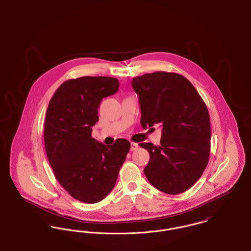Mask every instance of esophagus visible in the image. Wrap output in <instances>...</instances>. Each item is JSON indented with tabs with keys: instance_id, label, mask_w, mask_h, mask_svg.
<instances>
[{
	"instance_id": "esophagus-1",
	"label": "esophagus",
	"mask_w": 251,
	"mask_h": 251,
	"mask_svg": "<svg viewBox=\"0 0 251 251\" xmlns=\"http://www.w3.org/2000/svg\"><path fill=\"white\" fill-rule=\"evenodd\" d=\"M137 148H138V145L136 143H131V151H135V150H137Z\"/></svg>"
}]
</instances>
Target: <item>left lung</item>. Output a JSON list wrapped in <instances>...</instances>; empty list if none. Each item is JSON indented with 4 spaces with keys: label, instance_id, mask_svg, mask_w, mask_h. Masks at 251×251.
<instances>
[{
    "label": "left lung",
    "instance_id": "1",
    "mask_svg": "<svg viewBox=\"0 0 251 251\" xmlns=\"http://www.w3.org/2000/svg\"><path fill=\"white\" fill-rule=\"evenodd\" d=\"M131 86L139 98L142 127H162L161 145L139 144L150 153L144 168L147 179L169 195L188 190L201 177L210 156L211 125L205 102L178 73H146L133 78Z\"/></svg>",
    "mask_w": 251,
    "mask_h": 251
}]
</instances>
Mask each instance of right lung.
Wrapping results in <instances>:
<instances>
[{
	"instance_id": "add662e5",
	"label": "right lung",
	"mask_w": 251,
	"mask_h": 251,
	"mask_svg": "<svg viewBox=\"0 0 251 251\" xmlns=\"http://www.w3.org/2000/svg\"><path fill=\"white\" fill-rule=\"evenodd\" d=\"M120 82L104 76H84L64 82L49 102L44 143L55 178L72 198L99 202L114 188L131 143L112 146L91 136L103 98L117 93Z\"/></svg>"
}]
</instances>
